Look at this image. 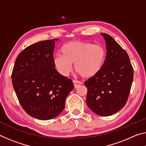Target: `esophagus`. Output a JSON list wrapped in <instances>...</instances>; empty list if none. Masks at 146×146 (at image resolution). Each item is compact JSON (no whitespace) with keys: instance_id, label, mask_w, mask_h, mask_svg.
Returning a JSON list of instances; mask_svg holds the SVG:
<instances>
[{"instance_id":"1","label":"esophagus","mask_w":146,"mask_h":146,"mask_svg":"<svg viewBox=\"0 0 146 146\" xmlns=\"http://www.w3.org/2000/svg\"><path fill=\"white\" fill-rule=\"evenodd\" d=\"M73 82L74 86H75V88H77L78 86L81 85V84H82L80 82V81H78V80H73Z\"/></svg>"}]
</instances>
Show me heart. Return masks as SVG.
I'll list each match as a JSON object with an SVG mask.
<instances>
[{"label":"heart","mask_w":146,"mask_h":146,"mask_svg":"<svg viewBox=\"0 0 146 146\" xmlns=\"http://www.w3.org/2000/svg\"><path fill=\"white\" fill-rule=\"evenodd\" d=\"M61 55L53 58V65L58 72L68 76L75 69L84 78L98 75L104 66L106 50L100 44L82 41H72L61 48Z\"/></svg>","instance_id":"heart-1"}]
</instances>
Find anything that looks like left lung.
<instances>
[{
    "instance_id": "obj_1",
    "label": "left lung",
    "mask_w": 146,
    "mask_h": 146,
    "mask_svg": "<svg viewBox=\"0 0 146 146\" xmlns=\"http://www.w3.org/2000/svg\"><path fill=\"white\" fill-rule=\"evenodd\" d=\"M106 58L100 72L84 82L88 88L86 104L100 116H111L126 103L133 79V69L127 53L106 33Z\"/></svg>"
}]
</instances>
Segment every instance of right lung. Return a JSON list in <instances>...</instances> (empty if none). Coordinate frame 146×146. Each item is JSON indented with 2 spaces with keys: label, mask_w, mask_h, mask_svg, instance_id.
Returning a JSON list of instances; mask_svg holds the SVG:
<instances>
[{
  "label": "right lung",
  "mask_w": 146,
  "mask_h": 146,
  "mask_svg": "<svg viewBox=\"0 0 146 146\" xmlns=\"http://www.w3.org/2000/svg\"><path fill=\"white\" fill-rule=\"evenodd\" d=\"M58 40L41 41L27 47L17 57L12 72L20 104L29 115L38 120H50L60 114L74 88L72 80L61 75L53 65L54 48Z\"/></svg>",
  "instance_id": "obj_1"
}]
</instances>
